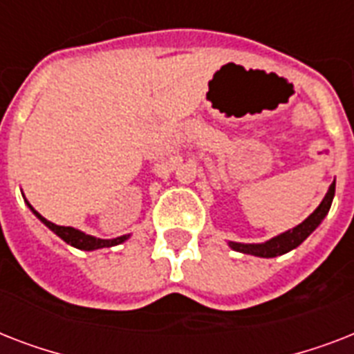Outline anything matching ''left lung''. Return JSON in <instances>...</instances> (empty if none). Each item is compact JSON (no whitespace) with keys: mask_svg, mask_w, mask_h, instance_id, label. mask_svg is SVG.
<instances>
[{"mask_svg":"<svg viewBox=\"0 0 354 354\" xmlns=\"http://www.w3.org/2000/svg\"><path fill=\"white\" fill-rule=\"evenodd\" d=\"M335 189L336 182L330 183L329 191L325 194V198L322 200V204L314 209V213L308 218L299 224V226L292 227L288 232L281 233V235L270 239V241L263 242V244H242V242H230V248H233L235 252L241 253H250V255H255V257H277V255H283V253L290 252L294 248H297L305 239H307L310 233L316 230V227L322 224L327 213L330 209V204H333V198H335Z\"/></svg>","mask_w":354,"mask_h":354,"instance_id":"8db88e82","label":"left lung"}]
</instances>
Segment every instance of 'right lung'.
Listing matches in <instances>:
<instances>
[{
  "mask_svg": "<svg viewBox=\"0 0 354 354\" xmlns=\"http://www.w3.org/2000/svg\"><path fill=\"white\" fill-rule=\"evenodd\" d=\"M27 205L30 207V211L35 213L38 218H40L44 224H46L51 232L57 233L62 241H66L68 244H71V246L79 248V250H88V252H91V250H99V248H112V246H118V244H121V242H124L130 235H122V236H118V239H97V236H91V235H86V233L79 232V230H75V227H69V226H57V224H53V222H49L47 218H44V216L38 213V211L32 209V205L27 202Z\"/></svg>",
  "mask_w": 354,
  "mask_h": 354,
  "instance_id": "obj_1",
  "label": "right lung"
}]
</instances>
